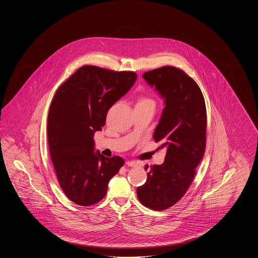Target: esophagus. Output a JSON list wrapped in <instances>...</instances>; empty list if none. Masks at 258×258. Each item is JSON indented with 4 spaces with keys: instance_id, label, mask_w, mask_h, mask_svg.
<instances>
[{
    "instance_id": "obj_1",
    "label": "esophagus",
    "mask_w": 258,
    "mask_h": 258,
    "mask_svg": "<svg viewBox=\"0 0 258 258\" xmlns=\"http://www.w3.org/2000/svg\"><path fill=\"white\" fill-rule=\"evenodd\" d=\"M125 164H126L127 166H131V167H136V166L140 165V163H139L138 161H135V160H127V161L125 162Z\"/></svg>"
}]
</instances>
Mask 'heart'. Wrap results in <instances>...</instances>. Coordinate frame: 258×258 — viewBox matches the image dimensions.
Instances as JSON below:
<instances>
[{"instance_id":"obj_1","label":"heart","mask_w":258,"mask_h":258,"mask_svg":"<svg viewBox=\"0 0 258 258\" xmlns=\"http://www.w3.org/2000/svg\"><path fill=\"white\" fill-rule=\"evenodd\" d=\"M139 102H147V103H153V104H155V103H154V100L151 99V98H142Z\"/></svg>"}]
</instances>
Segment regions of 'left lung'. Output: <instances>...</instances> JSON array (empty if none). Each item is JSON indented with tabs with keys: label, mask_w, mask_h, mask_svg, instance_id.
Wrapping results in <instances>:
<instances>
[{
	"label": "left lung",
	"mask_w": 258,
	"mask_h": 258,
	"mask_svg": "<svg viewBox=\"0 0 258 258\" xmlns=\"http://www.w3.org/2000/svg\"><path fill=\"white\" fill-rule=\"evenodd\" d=\"M164 101L154 139L165 149L162 164L151 166L146 183L137 187L139 201L148 208L165 210L187 190L206 147L207 113L197 82L174 67H162L143 74ZM148 166H145L147 170Z\"/></svg>",
	"instance_id": "1"
}]
</instances>
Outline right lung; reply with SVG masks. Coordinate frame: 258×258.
<instances>
[{"instance_id":"add662e5","label":"right lung","mask_w":258,"mask_h":258,"mask_svg":"<svg viewBox=\"0 0 258 258\" xmlns=\"http://www.w3.org/2000/svg\"><path fill=\"white\" fill-rule=\"evenodd\" d=\"M136 78L133 72L84 66L54 96L47 118L50 157L62 191L77 205L99 202L123 165L121 157L106 158L95 151L94 135Z\"/></svg>"}]
</instances>
